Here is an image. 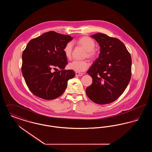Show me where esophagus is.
Masks as SVG:
<instances>
[{"instance_id":"1","label":"esophagus","mask_w":152,"mask_h":152,"mask_svg":"<svg viewBox=\"0 0 152 152\" xmlns=\"http://www.w3.org/2000/svg\"><path fill=\"white\" fill-rule=\"evenodd\" d=\"M83 73H79V72H76V76H83Z\"/></svg>"}]
</instances>
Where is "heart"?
<instances>
[{
  "instance_id": "b5f03b06",
  "label": "heart",
  "mask_w": 152,
  "mask_h": 152,
  "mask_svg": "<svg viewBox=\"0 0 152 152\" xmlns=\"http://www.w3.org/2000/svg\"><path fill=\"white\" fill-rule=\"evenodd\" d=\"M77 43L86 51L87 58H94L96 54L94 50L95 43L91 38L87 36H83L77 40ZM72 48L73 44L71 42H69L65 45L63 51L66 58H71ZM89 66V64L87 61L73 60L68 64V67L69 69L80 72L87 70Z\"/></svg>"
}]
</instances>
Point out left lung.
I'll use <instances>...</instances> for the list:
<instances>
[{
	"mask_svg": "<svg viewBox=\"0 0 152 152\" xmlns=\"http://www.w3.org/2000/svg\"><path fill=\"white\" fill-rule=\"evenodd\" d=\"M91 37L99 43L100 53L87 71L92 84L87 87L86 94L96 104H109L123 94L130 81L131 56L118 39L102 33Z\"/></svg>",
	"mask_w": 152,
	"mask_h": 152,
	"instance_id": "left-lung-1",
	"label": "left lung"
}]
</instances>
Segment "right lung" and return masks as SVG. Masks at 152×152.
<instances>
[{"label": "right lung", "instance_id": "right-lung-1", "mask_svg": "<svg viewBox=\"0 0 152 152\" xmlns=\"http://www.w3.org/2000/svg\"><path fill=\"white\" fill-rule=\"evenodd\" d=\"M73 38L50 31L29 41L22 54V72L33 94L53 100L64 93L68 81L75 76L73 70H63L68 64L63 49ZM56 67L61 70L52 73L51 68Z\"/></svg>", "mask_w": 152, "mask_h": 152}]
</instances>
